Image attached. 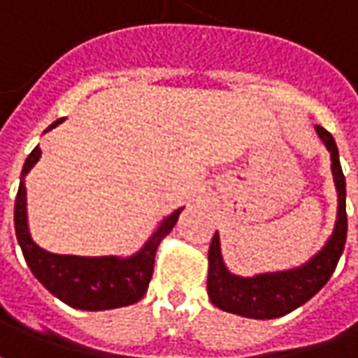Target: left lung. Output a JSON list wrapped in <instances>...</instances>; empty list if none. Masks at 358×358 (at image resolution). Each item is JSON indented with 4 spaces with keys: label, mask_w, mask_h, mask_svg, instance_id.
<instances>
[{
    "label": "left lung",
    "mask_w": 358,
    "mask_h": 358,
    "mask_svg": "<svg viewBox=\"0 0 358 358\" xmlns=\"http://www.w3.org/2000/svg\"><path fill=\"white\" fill-rule=\"evenodd\" d=\"M320 139L331 157V174L337 189V221L326 246L304 266L259 273L254 277H240L231 273L221 256L219 232H215L209 246V275L207 294L217 308L232 312L244 318L271 320L281 318L294 308L308 302L316 292L329 281L336 271L337 262L343 254L347 238V209H345V176L339 164V151L331 134L316 126Z\"/></svg>",
    "instance_id": "left-lung-1"
}]
</instances>
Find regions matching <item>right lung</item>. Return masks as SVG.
Segmentation results:
<instances>
[{"label":"right lung","instance_id":"right-lung-1","mask_svg":"<svg viewBox=\"0 0 358 358\" xmlns=\"http://www.w3.org/2000/svg\"><path fill=\"white\" fill-rule=\"evenodd\" d=\"M64 118L56 120L46 129H54ZM40 147H34L27 157L21 172V184L15 199V232L22 250L27 266L34 277L44 285L54 296L79 310H110L134 304L143 299L149 281L153 277L155 254L161 240L174 229L184 207L176 209L166 219H162L159 229L143 244V248L129 257L118 256H62L40 248L31 238L27 222V187L24 176L38 162Z\"/></svg>","mask_w":358,"mask_h":358}]
</instances>
